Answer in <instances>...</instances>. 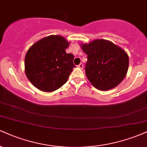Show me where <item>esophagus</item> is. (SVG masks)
<instances>
[{
  "label": "esophagus",
  "instance_id": "esophagus-1",
  "mask_svg": "<svg viewBox=\"0 0 147 147\" xmlns=\"http://www.w3.org/2000/svg\"><path fill=\"white\" fill-rule=\"evenodd\" d=\"M78 68H81V69H83V68H84V65H83V63H81L80 64H79V65H78Z\"/></svg>",
  "mask_w": 147,
  "mask_h": 147
}]
</instances>
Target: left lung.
<instances>
[{
	"mask_svg": "<svg viewBox=\"0 0 147 147\" xmlns=\"http://www.w3.org/2000/svg\"><path fill=\"white\" fill-rule=\"evenodd\" d=\"M82 48L87 55L86 75L94 87L108 90L122 82L129 68V57L124 50L104 39L82 44Z\"/></svg>",
	"mask_w": 147,
	"mask_h": 147,
	"instance_id": "1",
	"label": "left lung"
}]
</instances>
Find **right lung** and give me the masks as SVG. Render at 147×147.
Listing matches in <instances>:
<instances>
[{
  "instance_id": "1",
  "label": "right lung",
  "mask_w": 147,
  "mask_h": 147,
  "mask_svg": "<svg viewBox=\"0 0 147 147\" xmlns=\"http://www.w3.org/2000/svg\"><path fill=\"white\" fill-rule=\"evenodd\" d=\"M68 46L63 37L51 35L30 47L25 55V71L35 87L52 92L65 84L75 67L74 55L65 52Z\"/></svg>"
}]
</instances>
